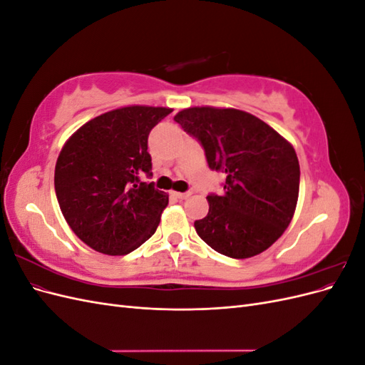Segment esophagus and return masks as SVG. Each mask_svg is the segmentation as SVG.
Listing matches in <instances>:
<instances>
[{
  "instance_id": "34e87169",
  "label": "esophagus",
  "mask_w": 365,
  "mask_h": 365,
  "mask_svg": "<svg viewBox=\"0 0 365 365\" xmlns=\"http://www.w3.org/2000/svg\"><path fill=\"white\" fill-rule=\"evenodd\" d=\"M172 196H175L176 200H187L190 196V193H181V192H172Z\"/></svg>"
}]
</instances>
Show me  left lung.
<instances>
[{"label":"left lung","mask_w":365,"mask_h":365,"mask_svg":"<svg viewBox=\"0 0 365 365\" xmlns=\"http://www.w3.org/2000/svg\"><path fill=\"white\" fill-rule=\"evenodd\" d=\"M205 150L208 168L225 173L224 193L208 195V213L195 230L231 259L268 250L288 228L300 189L291 143L263 120L235 108L193 106L173 118Z\"/></svg>","instance_id":"1"}]
</instances>
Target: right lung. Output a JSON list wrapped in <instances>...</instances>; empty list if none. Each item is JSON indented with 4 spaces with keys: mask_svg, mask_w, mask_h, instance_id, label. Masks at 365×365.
<instances>
[{
    "mask_svg": "<svg viewBox=\"0 0 365 365\" xmlns=\"http://www.w3.org/2000/svg\"><path fill=\"white\" fill-rule=\"evenodd\" d=\"M170 108L130 105L86 121L65 141L54 169L61 212L83 244L125 256L155 233L169 195L140 182L152 175L148 137Z\"/></svg>",
    "mask_w": 365,
    "mask_h": 365,
    "instance_id": "obj_1",
    "label": "right lung"
}]
</instances>
